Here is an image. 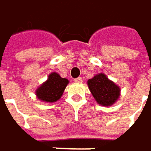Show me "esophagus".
Instances as JSON below:
<instances>
[{
    "label": "esophagus",
    "mask_w": 151,
    "mask_h": 151,
    "mask_svg": "<svg viewBox=\"0 0 151 151\" xmlns=\"http://www.w3.org/2000/svg\"><path fill=\"white\" fill-rule=\"evenodd\" d=\"M74 82L76 83H83V79H82V77H78V78H76L74 80Z\"/></svg>",
    "instance_id": "34e87169"
}]
</instances>
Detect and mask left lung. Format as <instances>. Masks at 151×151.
I'll list each match as a JSON object with an SVG mask.
<instances>
[{"label": "left lung", "mask_w": 151, "mask_h": 151, "mask_svg": "<svg viewBox=\"0 0 151 151\" xmlns=\"http://www.w3.org/2000/svg\"><path fill=\"white\" fill-rule=\"evenodd\" d=\"M89 90L97 103L102 106H111L120 96V88L104 73L95 75L87 81Z\"/></svg>", "instance_id": "obj_1"}]
</instances>
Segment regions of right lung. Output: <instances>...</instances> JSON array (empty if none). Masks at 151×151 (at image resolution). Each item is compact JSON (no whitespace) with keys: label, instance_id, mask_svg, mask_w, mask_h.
Masks as SVG:
<instances>
[{"label":"right lung","instance_id":"right-lung-1","mask_svg":"<svg viewBox=\"0 0 151 151\" xmlns=\"http://www.w3.org/2000/svg\"><path fill=\"white\" fill-rule=\"evenodd\" d=\"M68 83V79L62 78L56 72H52L49 74L47 80L36 89L35 94L42 102L54 103L61 98Z\"/></svg>","mask_w":151,"mask_h":151}]
</instances>
